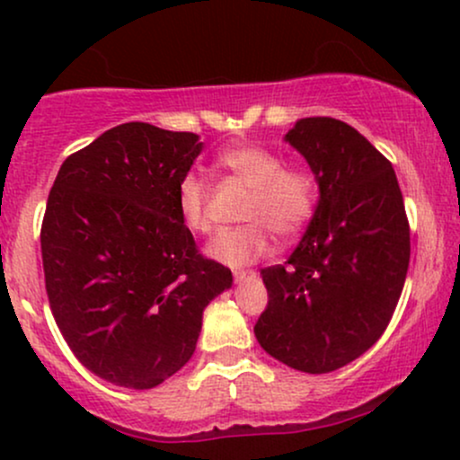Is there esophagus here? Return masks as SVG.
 <instances>
[{
  "mask_svg": "<svg viewBox=\"0 0 460 460\" xmlns=\"http://www.w3.org/2000/svg\"><path fill=\"white\" fill-rule=\"evenodd\" d=\"M251 279H255V272H252V270H237L235 272V281L237 283L251 281Z\"/></svg>",
  "mask_w": 460,
  "mask_h": 460,
  "instance_id": "1",
  "label": "esophagus"
}]
</instances>
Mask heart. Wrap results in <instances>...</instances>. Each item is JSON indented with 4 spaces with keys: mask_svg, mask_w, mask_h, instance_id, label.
Masks as SVG:
<instances>
[{
    "mask_svg": "<svg viewBox=\"0 0 460 460\" xmlns=\"http://www.w3.org/2000/svg\"><path fill=\"white\" fill-rule=\"evenodd\" d=\"M218 166L251 188L242 220L246 225L225 229L208 244V255L229 268H242L268 257L274 237L294 240L314 218L318 205V181L300 166H285L277 151L261 145H237L218 155ZM208 186L188 172L177 186V212L192 234L212 229L208 214Z\"/></svg>",
    "mask_w": 460,
    "mask_h": 460,
    "instance_id": "heart-1",
    "label": "heart"
}]
</instances>
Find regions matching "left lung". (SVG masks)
I'll use <instances>...</instances> for the list:
<instances>
[{"instance_id":"8db88e82","label":"left lung","mask_w":460,"mask_h":460,"mask_svg":"<svg viewBox=\"0 0 460 460\" xmlns=\"http://www.w3.org/2000/svg\"><path fill=\"white\" fill-rule=\"evenodd\" d=\"M285 142L307 160L320 199L289 260L261 270L268 307L255 337L285 366L326 374L387 329L409 270V220L392 162L344 120L300 119Z\"/></svg>"}]
</instances>
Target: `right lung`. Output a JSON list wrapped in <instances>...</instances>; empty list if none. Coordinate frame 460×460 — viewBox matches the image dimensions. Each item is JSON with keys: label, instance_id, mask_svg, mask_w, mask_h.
Segmentation results:
<instances>
[{"label": "right lung", "instance_id": "add662e5", "mask_svg": "<svg viewBox=\"0 0 460 460\" xmlns=\"http://www.w3.org/2000/svg\"><path fill=\"white\" fill-rule=\"evenodd\" d=\"M200 151L190 131L123 123L68 155L47 199L51 314L79 363L119 387H157L186 366L203 309L234 283L177 212Z\"/></svg>", "mask_w": 460, "mask_h": 460}]
</instances>
